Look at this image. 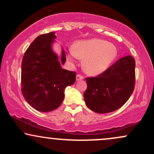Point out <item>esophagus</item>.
<instances>
[{"instance_id": "1", "label": "esophagus", "mask_w": 154, "mask_h": 154, "mask_svg": "<svg viewBox=\"0 0 154 154\" xmlns=\"http://www.w3.org/2000/svg\"><path fill=\"white\" fill-rule=\"evenodd\" d=\"M83 78H84V77L81 75H77V77H76V79H77V81L81 80V79H83Z\"/></svg>"}]
</instances>
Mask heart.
Instances as JSON below:
<instances>
[{
  "mask_svg": "<svg viewBox=\"0 0 154 154\" xmlns=\"http://www.w3.org/2000/svg\"><path fill=\"white\" fill-rule=\"evenodd\" d=\"M114 45L101 39H91L76 42L69 59L75 56L83 61V69L90 75H98L109 68L117 56Z\"/></svg>",
  "mask_w": 154,
  "mask_h": 154,
  "instance_id": "b5f03b06",
  "label": "heart"
}]
</instances>
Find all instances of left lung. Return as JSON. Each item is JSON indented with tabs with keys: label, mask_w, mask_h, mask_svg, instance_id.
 <instances>
[{
	"label": "left lung",
	"mask_w": 154,
	"mask_h": 154,
	"mask_svg": "<svg viewBox=\"0 0 154 154\" xmlns=\"http://www.w3.org/2000/svg\"><path fill=\"white\" fill-rule=\"evenodd\" d=\"M135 61L127 56L116 61L103 73L87 77L84 93L86 106L99 114L114 111L128 101L135 88Z\"/></svg>",
	"instance_id": "1"
}]
</instances>
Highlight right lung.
Returning <instances> with one entry per match:
<instances>
[{
	"label": "right lung",
	"mask_w": 154,
	"mask_h": 154,
	"mask_svg": "<svg viewBox=\"0 0 154 154\" xmlns=\"http://www.w3.org/2000/svg\"><path fill=\"white\" fill-rule=\"evenodd\" d=\"M55 32L39 35L24 53L22 62V93L32 107L41 112L57 109L64 98V91L76 80V73L61 68L52 50ZM66 61L64 51L61 59Z\"/></svg>",
	"instance_id": "obj_1"
}]
</instances>
